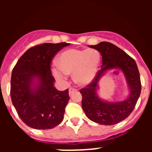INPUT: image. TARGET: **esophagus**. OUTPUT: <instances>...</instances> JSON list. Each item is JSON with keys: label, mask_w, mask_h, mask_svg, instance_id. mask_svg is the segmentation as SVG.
I'll return each mask as SVG.
<instances>
[{"label": "esophagus", "mask_w": 152, "mask_h": 152, "mask_svg": "<svg viewBox=\"0 0 152 152\" xmlns=\"http://www.w3.org/2000/svg\"><path fill=\"white\" fill-rule=\"evenodd\" d=\"M77 90L76 88H69V91H68V93H69V94L71 95L73 92H75V91H77Z\"/></svg>", "instance_id": "esophagus-1"}]
</instances>
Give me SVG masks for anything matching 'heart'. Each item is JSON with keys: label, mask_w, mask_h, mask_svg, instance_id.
Returning a JSON list of instances; mask_svg holds the SVG:
<instances>
[{"label": "heart", "mask_w": 152, "mask_h": 152, "mask_svg": "<svg viewBox=\"0 0 152 152\" xmlns=\"http://www.w3.org/2000/svg\"><path fill=\"white\" fill-rule=\"evenodd\" d=\"M100 61V52L95 49H68L58 58V67L53 68V74L60 80L73 74L75 82L86 85L94 78Z\"/></svg>", "instance_id": "obj_1"}]
</instances>
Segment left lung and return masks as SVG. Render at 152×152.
Here are the masks:
<instances>
[{
	"mask_svg": "<svg viewBox=\"0 0 152 152\" xmlns=\"http://www.w3.org/2000/svg\"><path fill=\"white\" fill-rule=\"evenodd\" d=\"M90 47L100 52L103 64L92 81L80 90L82 95V108L91 121L105 126L116 124L129 116L140 96L142 84L139 69L132 58L110 42H101ZM110 68H119L126 75L130 95L124 102L108 103L103 102L96 96L98 80L103 72Z\"/></svg>",
	"mask_w": 152,
	"mask_h": 152,
	"instance_id": "8db88e82",
	"label": "left lung"
}]
</instances>
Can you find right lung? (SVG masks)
Returning <instances> with one entry per match:
<instances>
[{
    "instance_id": "1",
    "label": "right lung",
    "mask_w": 152,
    "mask_h": 152,
    "mask_svg": "<svg viewBox=\"0 0 152 152\" xmlns=\"http://www.w3.org/2000/svg\"><path fill=\"white\" fill-rule=\"evenodd\" d=\"M69 43H42L31 47L13 68L10 97L18 116L26 126L36 129H49L64 119L69 100L68 89L55 88L51 71L53 58ZM38 85L33 88L34 79Z\"/></svg>"
}]
</instances>
